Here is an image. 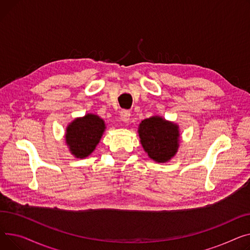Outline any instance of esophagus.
Wrapping results in <instances>:
<instances>
[{"mask_svg": "<svg viewBox=\"0 0 250 250\" xmlns=\"http://www.w3.org/2000/svg\"><path fill=\"white\" fill-rule=\"evenodd\" d=\"M130 116H131V113H130V111H128V110H122L121 113H120L121 120H122L124 123H128V122H129Z\"/></svg>", "mask_w": 250, "mask_h": 250, "instance_id": "34e87169", "label": "esophagus"}]
</instances>
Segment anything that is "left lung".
<instances>
[{"label":"left lung","instance_id":"obj_1","mask_svg":"<svg viewBox=\"0 0 250 250\" xmlns=\"http://www.w3.org/2000/svg\"><path fill=\"white\" fill-rule=\"evenodd\" d=\"M138 135L144 151L155 163H167L179 150V125L161 116L155 115L142 120L138 126Z\"/></svg>","mask_w":250,"mask_h":250}]
</instances>
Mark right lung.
I'll list each match as a JSON object with an SVG mask.
<instances>
[{
	"instance_id": "obj_1",
	"label": "right lung",
	"mask_w": 250,
	"mask_h": 250,
	"mask_svg": "<svg viewBox=\"0 0 250 250\" xmlns=\"http://www.w3.org/2000/svg\"><path fill=\"white\" fill-rule=\"evenodd\" d=\"M106 130L105 121L96 114H85L73 119L65 130V143L77 158L89 156L96 149Z\"/></svg>"
}]
</instances>
